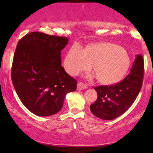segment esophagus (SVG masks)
I'll return each instance as SVG.
<instances>
[{
  "instance_id": "esophagus-1",
  "label": "esophagus",
  "mask_w": 153,
  "mask_h": 153,
  "mask_svg": "<svg viewBox=\"0 0 153 153\" xmlns=\"http://www.w3.org/2000/svg\"><path fill=\"white\" fill-rule=\"evenodd\" d=\"M88 86L85 83L82 82H79L78 83V90H82V89L87 88Z\"/></svg>"
}]
</instances>
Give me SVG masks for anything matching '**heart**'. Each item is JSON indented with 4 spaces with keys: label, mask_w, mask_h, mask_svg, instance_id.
Here are the masks:
<instances>
[{
    "label": "heart",
    "mask_w": 153,
    "mask_h": 153,
    "mask_svg": "<svg viewBox=\"0 0 153 153\" xmlns=\"http://www.w3.org/2000/svg\"><path fill=\"white\" fill-rule=\"evenodd\" d=\"M129 57L124 49L110 43L97 44L82 50L73 46L65 59V67L71 75H78L91 68L98 80L103 84L118 81L127 71Z\"/></svg>",
    "instance_id": "b5f03b06"
}]
</instances>
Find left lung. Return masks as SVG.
<instances>
[{
  "mask_svg": "<svg viewBox=\"0 0 153 153\" xmlns=\"http://www.w3.org/2000/svg\"><path fill=\"white\" fill-rule=\"evenodd\" d=\"M143 77L144 59L141 54H137L130 72L122 81L94 87L98 98L90 106L93 114L103 120H111L123 114L137 97Z\"/></svg>",
  "mask_w": 153,
  "mask_h": 153,
  "instance_id": "left-lung-1",
  "label": "left lung"
}]
</instances>
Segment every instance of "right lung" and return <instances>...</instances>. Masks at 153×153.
<instances>
[{
  "instance_id": "add662e5",
  "label": "right lung",
  "mask_w": 153,
  "mask_h": 153,
  "mask_svg": "<svg viewBox=\"0 0 153 153\" xmlns=\"http://www.w3.org/2000/svg\"><path fill=\"white\" fill-rule=\"evenodd\" d=\"M68 42L67 37L34 31L17 44L12 82L23 104L34 114H55L66 94L76 90L77 80L61 65V50Z\"/></svg>"
}]
</instances>
